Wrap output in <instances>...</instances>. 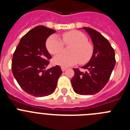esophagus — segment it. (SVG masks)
<instances>
[{
	"label": "esophagus",
	"mask_w": 130,
	"mask_h": 130,
	"mask_svg": "<svg viewBox=\"0 0 130 130\" xmlns=\"http://www.w3.org/2000/svg\"><path fill=\"white\" fill-rule=\"evenodd\" d=\"M61 70H62V72H64V71L66 70V68H64V67H61Z\"/></svg>",
	"instance_id": "34e87169"
}]
</instances>
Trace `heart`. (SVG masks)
<instances>
[{
  "label": "heart",
  "mask_w": 130,
  "mask_h": 130,
  "mask_svg": "<svg viewBox=\"0 0 130 130\" xmlns=\"http://www.w3.org/2000/svg\"><path fill=\"white\" fill-rule=\"evenodd\" d=\"M65 45H73L70 49V55H59L53 58V63L62 67H69L79 62L84 64L90 61L94 53V47L88 42V38L81 32L69 31L62 34ZM47 51L52 55H57L62 51L64 44L56 35L49 36L45 43Z\"/></svg>",
  "instance_id": "b5f03b06"
}]
</instances>
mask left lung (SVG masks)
I'll use <instances>...</instances> for the list:
<instances>
[{
  "label": "left lung",
  "mask_w": 130,
  "mask_h": 130,
  "mask_svg": "<svg viewBox=\"0 0 130 130\" xmlns=\"http://www.w3.org/2000/svg\"><path fill=\"white\" fill-rule=\"evenodd\" d=\"M83 29L89 34L94 45L92 57L86 65L85 73L73 68L71 80L73 90L80 95H93L99 92L109 79L115 66V53L107 40L99 32L88 27Z\"/></svg>",
  "instance_id": "left-lung-1"
}]
</instances>
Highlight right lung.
Listing matches in <instances>:
<instances>
[{"label":"right lung","mask_w":130,"mask_h":130,"mask_svg":"<svg viewBox=\"0 0 130 130\" xmlns=\"http://www.w3.org/2000/svg\"><path fill=\"white\" fill-rule=\"evenodd\" d=\"M56 30L37 26L23 36L13 55L11 70L16 81L26 93L36 97L51 94L62 74L60 67L45 70L51 56L45 42Z\"/></svg>","instance_id":"right-lung-1"}]
</instances>
